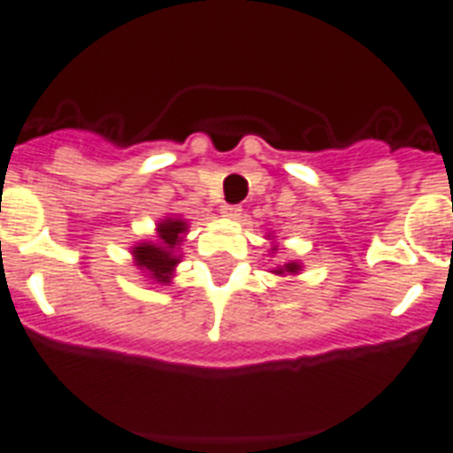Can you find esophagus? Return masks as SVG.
<instances>
[{"mask_svg": "<svg viewBox=\"0 0 453 453\" xmlns=\"http://www.w3.org/2000/svg\"><path fill=\"white\" fill-rule=\"evenodd\" d=\"M222 215L224 218H241L242 215V208L241 205H231V203H224L222 205Z\"/></svg>", "mask_w": 453, "mask_h": 453, "instance_id": "esophagus-1", "label": "esophagus"}]
</instances>
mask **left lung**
<instances>
[{"label":"left lung","mask_w":453,"mask_h":453,"mask_svg":"<svg viewBox=\"0 0 453 453\" xmlns=\"http://www.w3.org/2000/svg\"><path fill=\"white\" fill-rule=\"evenodd\" d=\"M298 273V266H296V264H287V266L285 268H278V271H275V273H278V275H282V273Z\"/></svg>","instance_id":"left-lung-1"}]
</instances>
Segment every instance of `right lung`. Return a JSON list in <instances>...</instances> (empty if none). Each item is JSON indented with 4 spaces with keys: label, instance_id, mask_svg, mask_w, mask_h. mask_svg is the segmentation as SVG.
<instances>
[{
    "label": "right lung",
    "instance_id": "obj_1",
    "mask_svg": "<svg viewBox=\"0 0 453 453\" xmlns=\"http://www.w3.org/2000/svg\"><path fill=\"white\" fill-rule=\"evenodd\" d=\"M180 234H185L182 219H164L159 224V242H143L134 248L136 266L145 268L157 282H168L173 266L180 261L175 257V245H180Z\"/></svg>",
    "mask_w": 453,
    "mask_h": 453
}]
</instances>
